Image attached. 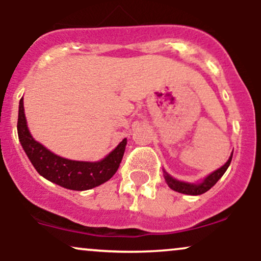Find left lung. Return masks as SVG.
<instances>
[{
  "instance_id": "obj_1",
  "label": "left lung",
  "mask_w": 261,
  "mask_h": 261,
  "mask_svg": "<svg viewBox=\"0 0 261 261\" xmlns=\"http://www.w3.org/2000/svg\"><path fill=\"white\" fill-rule=\"evenodd\" d=\"M232 155L233 152L232 154H230V157L228 158V161H227L221 168H218L217 170H215V172H212L211 174H208L201 182H196L195 184V182H185L176 180L173 176H170L166 170H164V179H166L168 187L170 189H173L174 191H178V193L181 194H187V195H201V194L208 191L210 189L220 180L221 176L224 174V172H226L227 168L229 167L230 161H232Z\"/></svg>"
}]
</instances>
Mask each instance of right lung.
Here are the masks:
<instances>
[{"instance_id": "right-lung-1", "label": "right lung", "mask_w": 261, "mask_h": 261, "mask_svg": "<svg viewBox=\"0 0 261 261\" xmlns=\"http://www.w3.org/2000/svg\"><path fill=\"white\" fill-rule=\"evenodd\" d=\"M17 130L20 145L39 174L70 190H88L109 180L120 166L127 143L124 139L118 147L98 162L71 161L60 157L33 139L27 125L23 98L19 100Z\"/></svg>"}]
</instances>
